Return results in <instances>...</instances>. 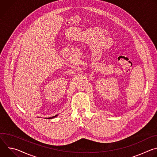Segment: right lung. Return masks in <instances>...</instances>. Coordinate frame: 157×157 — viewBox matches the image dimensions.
I'll return each mask as SVG.
<instances>
[{
	"instance_id": "right-lung-1",
	"label": "right lung",
	"mask_w": 157,
	"mask_h": 157,
	"mask_svg": "<svg viewBox=\"0 0 157 157\" xmlns=\"http://www.w3.org/2000/svg\"><path fill=\"white\" fill-rule=\"evenodd\" d=\"M57 116H58V115H56V116H53V117H48V119H53V118L56 117Z\"/></svg>"
}]
</instances>
